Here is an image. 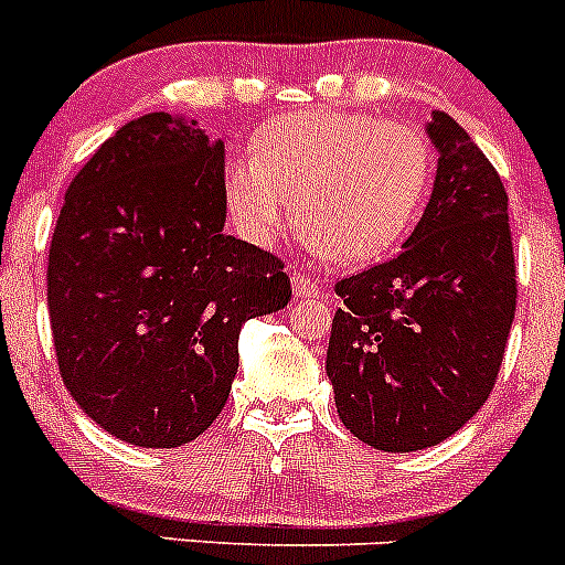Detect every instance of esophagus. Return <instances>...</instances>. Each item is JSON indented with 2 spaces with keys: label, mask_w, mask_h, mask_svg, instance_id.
<instances>
[{
  "label": "esophagus",
  "mask_w": 565,
  "mask_h": 565,
  "mask_svg": "<svg viewBox=\"0 0 565 565\" xmlns=\"http://www.w3.org/2000/svg\"><path fill=\"white\" fill-rule=\"evenodd\" d=\"M291 288H294V297L297 299H311L319 294V286L313 282L311 277H308V271H302V268H294Z\"/></svg>",
  "instance_id": "esophagus-1"
}]
</instances>
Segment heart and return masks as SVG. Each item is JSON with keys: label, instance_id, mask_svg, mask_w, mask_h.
<instances>
[{"label": "heart", "instance_id": "1", "mask_svg": "<svg viewBox=\"0 0 565 565\" xmlns=\"http://www.w3.org/2000/svg\"><path fill=\"white\" fill-rule=\"evenodd\" d=\"M252 158L223 169L237 228L271 243L288 201L311 246L339 263L391 252L411 232L433 183V147L411 121L362 113H302L266 124Z\"/></svg>", "mask_w": 565, "mask_h": 565}]
</instances>
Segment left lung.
Instances as JSON below:
<instances>
[{
    "mask_svg": "<svg viewBox=\"0 0 565 565\" xmlns=\"http://www.w3.org/2000/svg\"><path fill=\"white\" fill-rule=\"evenodd\" d=\"M436 186L402 252L342 277L328 379L342 424L384 452L436 447L481 411L507 351L518 279L507 189L447 113Z\"/></svg>",
    "mask_w": 565,
    "mask_h": 565,
    "instance_id": "obj_1",
    "label": "left lung"
}]
</instances>
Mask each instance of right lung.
I'll list each match as a JSON object with an SVG mask.
<instances>
[{"label": "right lung", "instance_id": "add662e5", "mask_svg": "<svg viewBox=\"0 0 565 565\" xmlns=\"http://www.w3.org/2000/svg\"><path fill=\"white\" fill-rule=\"evenodd\" d=\"M223 141L149 113L98 147L53 228L58 373L109 436L169 450L221 416L239 328L291 302L286 263L223 234Z\"/></svg>", "mask_w": 565, "mask_h": 565}]
</instances>
